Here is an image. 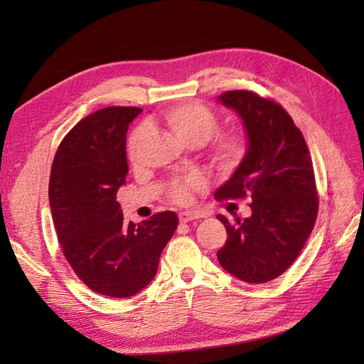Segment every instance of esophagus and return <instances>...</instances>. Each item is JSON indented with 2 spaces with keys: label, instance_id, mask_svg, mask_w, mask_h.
Masks as SVG:
<instances>
[{
  "label": "esophagus",
  "instance_id": "esophagus-1",
  "mask_svg": "<svg viewBox=\"0 0 364 364\" xmlns=\"http://www.w3.org/2000/svg\"><path fill=\"white\" fill-rule=\"evenodd\" d=\"M178 218H180L181 223H186V222H191V220L200 219V218H202V215H200V213H197V211H183V213H180V215H178Z\"/></svg>",
  "mask_w": 364,
  "mask_h": 364
}]
</instances>
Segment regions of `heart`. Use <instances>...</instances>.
Returning a JSON list of instances; mask_svg holds the SVG:
<instances>
[{"mask_svg":"<svg viewBox=\"0 0 364 364\" xmlns=\"http://www.w3.org/2000/svg\"><path fill=\"white\" fill-rule=\"evenodd\" d=\"M161 122L188 145H208L213 162L220 170L235 168L245 156L249 139L239 128H219V117L210 107L198 102H186L170 106L161 114ZM144 128H136L128 139L127 151L131 162H137ZM203 176L191 173L175 180L168 186V197L176 203H188L192 192L203 188Z\"/></svg>","mask_w":364,"mask_h":364,"instance_id":"obj_1","label":"heart"}]
</instances>
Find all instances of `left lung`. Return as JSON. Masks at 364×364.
I'll list each match as a JSON object with an SVG mask.
<instances>
[{
  "instance_id": "left-lung-1",
  "label": "left lung",
  "mask_w": 364,
  "mask_h": 364,
  "mask_svg": "<svg viewBox=\"0 0 364 364\" xmlns=\"http://www.w3.org/2000/svg\"><path fill=\"white\" fill-rule=\"evenodd\" d=\"M219 102L242 119L249 149L214 197L249 198L252 215L233 222L218 215L228 235L218 259L239 280L266 283L291 267L318 218L310 150L291 115L274 100L250 90H228Z\"/></svg>"
}]
</instances>
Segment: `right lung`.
Here are the masks:
<instances>
[{"instance_id": "right-lung-1", "label": "right lung", "mask_w": 364, "mask_h": 364, "mask_svg": "<svg viewBox=\"0 0 364 364\" xmlns=\"http://www.w3.org/2000/svg\"><path fill=\"white\" fill-rule=\"evenodd\" d=\"M141 107L109 106L80 120L59 144L48 197L63 253L80 280L98 294L125 299L156 275L178 215L123 222L115 197L128 173L127 131Z\"/></svg>"}]
</instances>
